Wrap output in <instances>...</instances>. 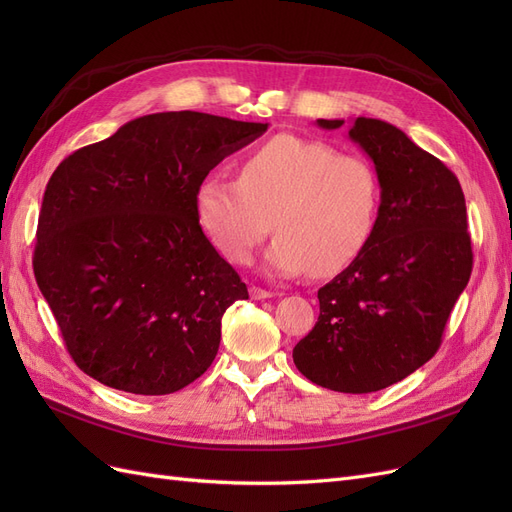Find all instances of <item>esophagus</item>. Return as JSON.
<instances>
[{"label":"esophagus","mask_w":512,"mask_h":512,"mask_svg":"<svg viewBox=\"0 0 512 512\" xmlns=\"http://www.w3.org/2000/svg\"><path fill=\"white\" fill-rule=\"evenodd\" d=\"M250 297L252 299H271V297H275V292H271V290H265V288H258V286H252L250 288Z\"/></svg>","instance_id":"1"}]
</instances>
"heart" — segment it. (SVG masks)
Wrapping results in <instances>:
<instances>
[{
  "mask_svg": "<svg viewBox=\"0 0 512 512\" xmlns=\"http://www.w3.org/2000/svg\"><path fill=\"white\" fill-rule=\"evenodd\" d=\"M380 211L374 164L290 134L247 151L239 179L211 175L196 192L198 222L232 265H250L271 226L280 232L267 260L282 275L344 271L374 239Z\"/></svg>",
  "mask_w": 512,
  "mask_h": 512,
  "instance_id": "1",
  "label": "heart"
}]
</instances>
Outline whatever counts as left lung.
Masks as SVG:
<instances>
[{
  "instance_id": "8db88e82",
  "label": "left lung",
  "mask_w": 512,
  "mask_h": 512,
  "mask_svg": "<svg viewBox=\"0 0 512 512\" xmlns=\"http://www.w3.org/2000/svg\"><path fill=\"white\" fill-rule=\"evenodd\" d=\"M348 136L378 170L380 224L367 250L318 290V322L292 359L314 384L359 395L404 380L438 352L470 280L472 241L466 198L446 164L380 119L356 117Z\"/></svg>"
}]
</instances>
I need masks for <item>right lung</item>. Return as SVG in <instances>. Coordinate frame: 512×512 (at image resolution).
<instances>
[{
	"label": "right lung",
	"mask_w": 512,
	"mask_h": 512,
	"mask_svg": "<svg viewBox=\"0 0 512 512\" xmlns=\"http://www.w3.org/2000/svg\"><path fill=\"white\" fill-rule=\"evenodd\" d=\"M267 128L194 111L145 115L55 168L34 275L87 376L168 395L209 369L222 316L247 286L200 228L196 192Z\"/></svg>",
	"instance_id": "1"
}]
</instances>
